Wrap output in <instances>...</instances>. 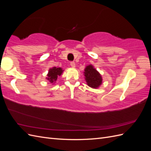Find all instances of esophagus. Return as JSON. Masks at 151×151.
I'll use <instances>...</instances> for the list:
<instances>
[{"mask_svg": "<svg viewBox=\"0 0 151 151\" xmlns=\"http://www.w3.org/2000/svg\"><path fill=\"white\" fill-rule=\"evenodd\" d=\"M70 66H71L72 68H75V67H76L75 63H74V62H70Z\"/></svg>", "mask_w": 151, "mask_h": 151, "instance_id": "obj_1", "label": "esophagus"}]
</instances>
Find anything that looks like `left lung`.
Returning a JSON list of instances; mask_svg holds the SVG:
<instances>
[{
    "mask_svg": "<svg viewBox=\"0 0 151 151\" xmlns=\"http://www.w3.org/2000/svg\"><path fill=\"white\" fill-rule=\"evenodd\" d=\"M84 76L87 84L90 88L98 89L102 84V76L93 65L90 64L85 67Z\"/></svg>",
    "mask_w": 151,
    "mask_h": 151,
    "instance_id": "left-lung-1",
    "label": "left lung"
}]
</instances>
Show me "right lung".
Listing matches in <instances>:
<instances>
[{
    "mask_svg": "<svg viewBox=\"0 0 151 151\" xmlns=\"http://www.w3.org/2000/svg\"><path fill=\"white\" fill-rule=\"evenodd\" d=\"M63 72V70L61 67H53L49 69L46 79L50 82V83L53 84L54 83H56L58 76H61Z\"/></svg>",
    "mask_w": 151,
    "mask_h": 151,
    "instance_id": "add662e5",
    "label": "right lung"
}]
</instances>
